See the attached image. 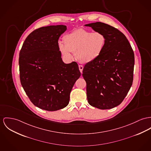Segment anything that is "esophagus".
<instances>
[{"label":"esophagus","instance_id":"obj_1","mask_svg":"<svg viewBox=\"0 0 151 151\" xmlns=\"http://www.w3.org/2000/svg\"><path fill=\"white\" fill-rule=\"evenodd\" d=\"M79 70H80L81 72L82 73L83 70V66L82 65H79Z\"/></svg>","mask_w":151,"mask_h":151}]
</instances>
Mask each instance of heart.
Masks as SVG:
<instances>
[{"label": "heart", "instance_id": "1", "mask_svg": "<svg viewBox=\"0 0 151 151\" xmlns=\"http://www.w3.org/2000/svg\"><path fill=\"white\" fill-rule=\"evenodd\" d=\"M64 44H58L61 55L67 59H72L71 53L81 63L92 62L102 53L106 43L105 35L100 32H92L84 29H79L65 35Z\"/></svg>", "mask_w": 151, "mask_h": 151}]
</instances>
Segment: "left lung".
<instances>
[{
	"label": "left lung",
	"mask_w": 151,
	"mask_h": 151,
	"mask_svg": "<svg viewBox=\"0 0 151 151\" xmlns=\"http://www.w3.org/2000/svg\"><path fill=\"white\" fill-rule=\"evenodd\" d=\"M85 26L106 37L102 53L83 68L87 100L99 109H112L122 103L132 85L134 52L125 35L116 28L100 22Z\"/></svg>",
	"instance_id": "1"
}]
</instances>
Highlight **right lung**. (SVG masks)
<instances>
[{
    "label": "right lung",
    "instance_id": "add662e5",
    "mask_svg": "<svg viewBox=\"0 0 151 151\" xmlns=\"http://www.w3.org/2000/svg\"><path fill=\"white\" fill-rule=\"evenodd\" d=\"M65 25L35 29L23 42L19 52L20 81L30 101L47 111L66 107L72 88L81 75L76 62L65 64L58 49Z\"/></svg>",
    "mask_w": 151,
    "mask_h": 151
}]
</instances>
